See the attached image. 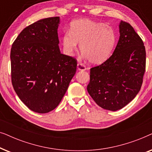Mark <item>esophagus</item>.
<instances>
[{
    "instance_id": "1",
    "label": "esophagus",
    "mask_w": 152,
    "mask_h": 152,
    "mask_svg": "<svg viewBox=\"0 0 152 152\" xmlns=\"http://www.w3.org/2000/svg\"><path fill=\"white\" fill-rule=\"evenodd\" d=\"M87 69L86 66H85L84 64H82V63H79L77 64V70H86Z\"/></svg>"
}]
</instances>
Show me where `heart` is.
<instances>
[{
	"label": "heart",
	"mask_w": 152,
	"mask_h": 152,
	"mask_svg": "<svg viewBox=\"0 0 152 152\" xmlns=\"http://www.w3.org/2000/svg\"><path fill=\"white\" fill-rule=\"evenodd\" d=\"M65 53L73 55L80 44V50L93 64H101L109 59L116 43V34L111 27L90 19L75 20L69 32L61 39Z\"/></svg>",
	"instance_id": "1"
}]
</instances>
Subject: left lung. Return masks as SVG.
<instances>
[{"mask_svg": "<svg viewBox=\"0 0 152 152\" xmlns=\"http://www.w3.org/2000/svg\"><path fill=\"white\" fill-rule=\"evenodd\" d=\"M120 38L113 55L91 68L87 91L104 109L115 111L135 98L140 90L146 66L143 41L133 27L120 23Z\"/></svg>", "mask_w": 152, "mask_h": 152, "instance_id": "obj_1", "label": "left lung"}]
</instances>
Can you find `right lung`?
<instances>
[{"mask_svg": "<svg viewBox=\"0 0 152 152\" xmlns=\"http://www.w3.org/2000/svg\"><path fill=\"white\" fill-rule=\"evenodd\" d=\"M59 16L26 27L12 46V83L20 100L32 111L45 113L59 105L76 72L77 60L61 53Z\"/></svg>", "mask_w": 152, "mask_h": 152, "instance_id": "right-lung-1", "label": "right lung"}]
</instances>
